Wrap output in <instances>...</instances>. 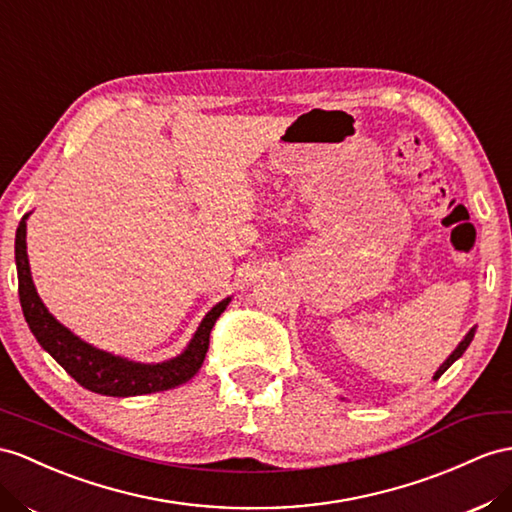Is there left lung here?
I'll list each match as a JSON object with an SVG mask.
<instances>
[{
  "mask_svg": "<svg viewBox=\"0 0 512 512\" xmlns=\"http://www.w3.org/2000/svg\"><path fill=\"white\" fill-rule=\"evenodd\" d=\"M474 335H476V329H471V331H469V333L465 335V339H463V342H461V344H458V348H456V350L452 352V355L448 357V361H445V363L441 365V368L437 370V374H435V376H432V378H435V381H437V378H439V376H441V374H443L445 370H448V368H450V365H452V363H454V361H456L458 357H463V352H465V350H467V346L471 344V339H474Z\"/></svg>",
  "mask_w": 512,
  "mask_h": 512,
  "instance_id": "1",
  "label": "left lung"
}]
</instances>
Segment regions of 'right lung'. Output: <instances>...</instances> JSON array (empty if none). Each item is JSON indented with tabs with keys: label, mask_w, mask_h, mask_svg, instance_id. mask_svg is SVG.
Here are the masks:
<instances>
[{
	"label": "right lung",
	"mask_w": 512,
	"mask_h": 512,
	"mask_svg": "<svg viewBox=\"0 0 512 512\" xmlns=\"http://www.w3.org/2000/svg\"><path fill=\"white\" fill-rule=\"evenodd\" d=\"M25 218L28 216H23L19 222L15 240L19 300L23 316L30 326V331L38 339V344H41L77 383L90 391L101 393V396L127 398L142 396V393L173 389L177 385L188 383L190 378L201 370L209 348V333H212L216 320L220 318V313L227 309L231 298H225L207 313L186 352L175 359L157 365H142L121 357H112L108 352L88 346L69 329H64L41 303L30 277L28 253H25Z\"/></svg>",
	"instance_id": "obj_1"
}]
</instances>
